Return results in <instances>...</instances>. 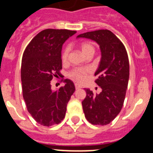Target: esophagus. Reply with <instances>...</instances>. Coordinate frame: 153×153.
Segmentation results:
<instances>
[{
    "label": "esophagus",
    "mask_w": 153,
    "mask_h": 153,
    "mask_svg": "<svg viewBox=\"0 0 153 153\" xmlns=\"http://www.w3.org/2000/svg\"><path fill=\"white\" fill-rule=\"evenodd\" d=\"M75 88L77 90V89H80L81 88V86H79V84H77V83H76L75 84Z\"/></svg>",
    "instance_id": "esophagus-1"
}]
</instances>
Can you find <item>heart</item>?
<instances>
[{
    "label": "heart",
    "mask_w": 153,
    "mask_h": 153,
    "mask_svg": "<svg viewBox=\"0 0 153 153\" xmlns=\"http://www.w3.org/2000/svg\"><path fill=\"white\" fill-rule=\"evenodd\" d=\"M79 47H80L83 54L86 56L88 55H93V53H95V47L90 42H82L79 44ZM68 55L69 47H67L63 50L61 53V60L63 63L67 62ZM89 72H90V70L86 67H76L69 72L68 76L70 79L77 81V82H82L85 79L86 76L89 74Z\"/></svg>",
    "instance_id": "obj_1"
}]
</instances>
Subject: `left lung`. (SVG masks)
<instances>
[{"label":"left lung","mask_w":153,"mask_h":153,"mask_svg":"<svg viewBox=\"0 0 153 153\" xmlns=\"http://www.w3.org/2000/svg\"><path fill=\"white\" fill-rule=\"evenodd\" d=\"M77 37L95 40L100 45L102 57L95 73V82L102 89L99 94L86 89L82 102L85 117L93 125L109 124L122 109L129 76L128 54L122 41L109 30L82 33Z\"/></svg>","instance_id":"obj_1"}]
</instances>
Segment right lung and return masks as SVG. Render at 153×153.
I'll list each match as a JSON object with an SVG mask.
<instances>
[{
    "mask_svg": "<svg viewBox=\"0 0 153 153\" xmlns=\"http://www.w3.org/2000/svg\"><path fill=\"white\" fill-rule=\"evenodd\" d=\"M76 31L46 29L30 40L24 50L21 64L23 97L27 109L36 123L44 126L60 123L75 91L74 83L62 79L65 86L52 90L51 80L61 76V50Z\"/></svg>",
    "mask_w": 153,
    "mask_h": 153,
    "instance_id": "1",
    "label": "right lung"
}]
</instances>
